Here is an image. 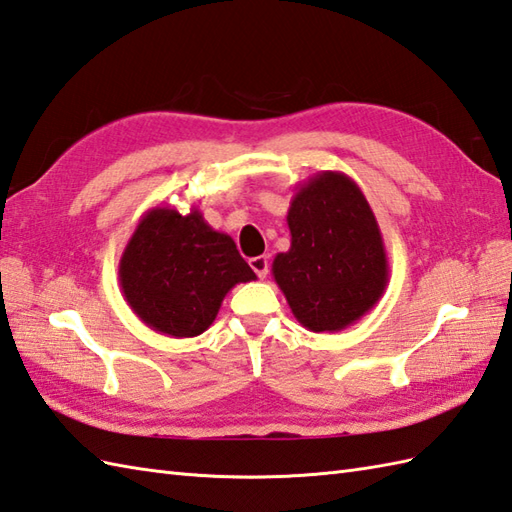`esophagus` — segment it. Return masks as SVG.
<instances>
[{
    "mask_svg": "<svg viewBox=\"0 0 512 512\" xmlns=\"http://www.w3.org/2000/svg\"><path fill=\"white\" fill-rule=\"evenodd\" d=\"M248 264H251V268L255 270V275H257L259 279H264V277L268 275V266H270V261H268V257H266V255H259V257L248 259Z\"/></svg>",
    "mask_w": 512,
    "mask_h": 512,
    "instance_id": "esophagus-1",
    "label": "esophagus"
}]
</instances>
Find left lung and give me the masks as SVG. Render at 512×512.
<instances>
[{"mask_svg":"<svg viewBox=\"0 0 512 512\" xmlns=\"http://www.w3.org/2000/svg\"><path fill=\"white\" fill-rule=\"evenodd\" d=\"M290 251L272 275L294 318L320 334L342 331L373 310L388 285L382 231L362 189L342 172H318L296 187L288 209Z\"/></svg>","mask_w":512,"mask_h":512,"instance_id":"left-lung-1","label":"left lung"}]
</instances>
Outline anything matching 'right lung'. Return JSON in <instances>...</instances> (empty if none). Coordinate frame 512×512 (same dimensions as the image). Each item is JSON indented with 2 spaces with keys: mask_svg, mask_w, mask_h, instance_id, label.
Wrapping results in <instances>:
<instances>
[{
  "mask_svg": "<svg viewBox=\"0 0 512 512\" xmlns=\"http://www.w3.org/2000/svg\"><path fill=\"white\" fill-rule=\"evenodd\" d=\"M257 279L231 235L213 231L192 207L144 213L120 259V285L130 310L152 331L194 338L216 320L237 283Z\"/></svg>",
  "mask_w": 512,
  "mask_h": 512,
  "instance_id": "1",
  "label": "right lung"
}]
</instances>
